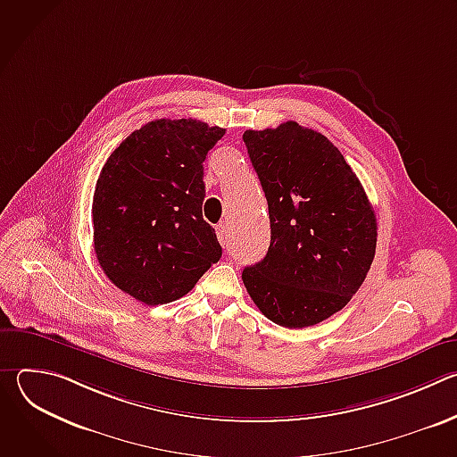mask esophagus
I'll use <instances>...</instances> for the list:
<instances>
[{"label":"esophagus","mask_w":457,"mask_h":457,"mask_svg":"<svg viewBox=\"0 0 457 457\" xmlns=\"http://www.w3.org/2000/svg\"><path fill=\"white\" fill-rule=\"evenodd\" d=\"M215 231H217V238H219V242L222 244V245H226L228 244V226L226 224H219L217 228H215Z\"/></svg>","instance_id":"obj_1"}]
</instances>
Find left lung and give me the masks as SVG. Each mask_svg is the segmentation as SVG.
I'll return each mask as SVG.
<instances>
[{"label":"left lung","mask_w":457,"mask_h":457,"mask_svg":"<svg viewBox=\"0 0 457 457\" xmlns=\"http://www.w3.org/2000/svg\"><path fill=\"white\" fill-rule=\"evenodd\" d=\"M251 164L268 199L271 244L242 271L244 286L271 321L289 329L344 309L363 284L376 251V215L340 150L287 120L245 129Z\"/></svg>","instance_id":"left-lung-1"}]
</instances>
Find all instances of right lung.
Listing matches in <instances>:
<instances>
[{
    "mask_svg": "<svg viewBox=\"0 0 457 457\" xmlns=\"http://www.w3.org/2000/svg\"><path fill=\"white\" fill-rule=\"evenodd\" d=\"M224 134L197 119L152 120L129 134L99 173L96 256L112 284L146 305L187 295L222 256L203 219V164Z\"/></svg>",
    "mask_w": 457,
    "mask_h": 457,
    "instance_id": "obj_1",
    "label": "right lung"
}]
</instances>
